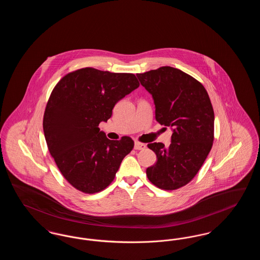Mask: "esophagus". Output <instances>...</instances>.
Returning <instances> with one entry per match:
<instances>
[{"mask_svg":"<svg viewBox=\"0 0 260 260\" xmlns=\"http://www.w3.org/2000/svg\"><path fill=\"white\" fill-rule=\"evenodd\" d=\"M145 148H146V145H145V144L140 143V142H138V141L135 142V149H136V150H142V149Z\"/></svg>","mask_w":260,"mask_h":260,"instance_id":"1","label":"esophagus"}]
</instances>
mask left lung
<instances>
[{
	"label": "left lung",
	"instance_id": "1",
	"mask_svg": "<svg viewBox=\"0 0 260 260\" xmlns=\"http://www.w3.org/2000/svg\"><path fill=\"white\" fill-rule=\"evenodd\" d=\"M136 76L153 98L157 122L173 131L168 148L149 143L157 161L147 168V177L164 190L178 189L198 173L212 146L214 113L209 94L196 79L170 66Z\"/></svg>",
	"mask_w": 260,
	"mask_h": 260
}]
</instances>
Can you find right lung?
<instances>
[{"label": "right lung", "mask_w": 260, "mask_h": 260, "mask_svg": "<svg viewBox=\"0 0 260 260\" xmlns=\"http://www.w3.org/2000/svg\"><path fill=\"white\" fill-rule=\"evenodd\" d=\"M139 87L136 76L87 67L64 76L51 91L43 127L51 157L76 189L93 194L113 181L134 140L108 139L99 124Z\"/></svg>", "instance_id": "add662e5"}]
</instances>
